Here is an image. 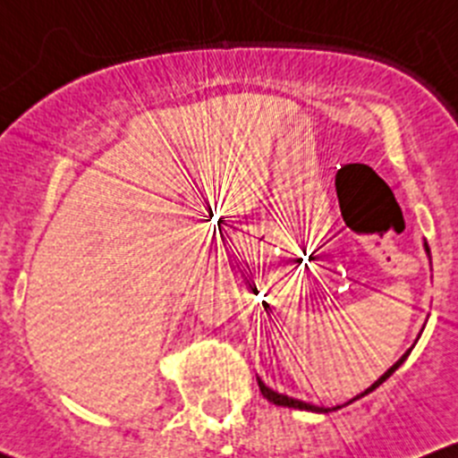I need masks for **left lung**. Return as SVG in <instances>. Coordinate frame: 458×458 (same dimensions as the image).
Masks as SVG:
<instances>
[{
    "mask_svg": "<svg viewBox=\"0 0 458 458\" xmlns=\"http://www.w3.org/2000/svg\"><path fill=\"white\" fill-rule=\"evenodd\" d=\"M424 251H427V254H428V259H430V250H428L427 241H424ZM413 346H415V344H413ZM413 346H411V349H413ZM411 349H409V351H407V353H404V355L401 357V360H398V361H396V364H394L392 368H387V370H386V372H383V375L379 377V379H377L375 383H372V386H370V387H366V390H364V392H361V394H357V396H355V398H351V401H349V403H346V404H351V403L360 401V398H361V396H366V394H370L372 390H377V387H379V386H381V383L387 379V377H392V375H394V370H398V368H401V364H403V361H404V360H407V357H409V353H411ZM256 381H259V387H260L262 396H265V398H267V401H269V403H273V404H280V407H293V409H301V411H314V413H329V411H335V409H340V407H331V409H329V407H317V404H310V403L297 401V398H291V396H286V394H277V392H273V390H271V387H267V386H265V381H262L259 375H256Z\"/></svg>",
    "mask_w": 458,
    "mask_h": 458,
    "instance_id": "8db88e82",
    "label": "left lung"
}]
</instances>
